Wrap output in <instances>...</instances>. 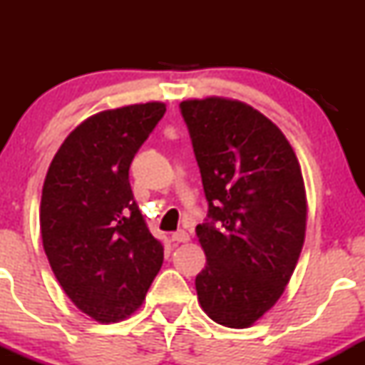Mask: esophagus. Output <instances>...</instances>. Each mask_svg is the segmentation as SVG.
I'll return each mask as SVG.
<instances>
[{
    "label": "esophagus",
    "instance_id": "obj_1",
    "mask_svg": "<svg viewBox=\"0 0 365 365\" xmlns=\"http://www.w3.org/2000/svg\"><path fill=\"white\" fill-rule=\"evenodd\" d=\"M171 240H173L175 244H185V242L190 240V237H188V233L183 232V230H178V232H175L173 235H171Z\"/></svg>",
    "mask_w": 365,
    "mask_h": 365
}]
</instances>
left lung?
I'll use <instances>...</instances> for the list:
<instances>
[{
	"mask_svg": "<svg viewBox=\"0 0 365 365\" xmlns=\"http://www.w3.org/2000/svg\"><path fill=\"white\" fill-rule=\"evenodd\" d=\"M209 209L195 232L206 254L200 307L249 328L282 297L302 252L307 199L299 159L271 120L223 98L180 103Z\"/></svg>",
	"mask_w": 365,
	"mask_h": 365,
	"instance_id": "1",
	"label": "left lung"
}]
</instances>
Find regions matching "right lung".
<instances>
[{"instance_id": "obj_1", "label": "right lung", "mask_w": 365, "mask_h": 365, "mask_svg": "<svg viewBox=\"0 0 365 365\" xmlns=\"http://www.w3.org/2000/svg\"><path fill=\"white\" fill-rule=\"evenodd\" d=\"M163 103L101 111L54 154L41 197V235L68 299L99 322L130 316L163 264L130 187L132 159L165 115Z\"/></svg>"}]
</instances>
